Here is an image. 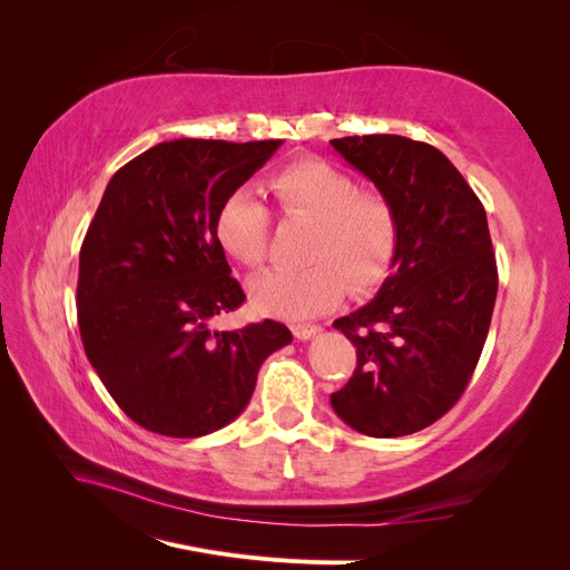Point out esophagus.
Listing matches in <instances>:
<instances>
[{
  "label": "esophagus",
  "instance_id": "obj_1",
  "mask_svg": "<svg viewBox=\"0 0 570 570\" xmlns=\"http://www.w3.org/2000/svg\"><path fill=\"white\" fill-rule=\"evenodd\" d=\"M323 331L321 325H314V323H299V325H292V333H295V337L297 340H312V337H316L318 333Z\"/></svg>",
  "mask_w": 570,
  "mask_h": 570
}]
</instances>
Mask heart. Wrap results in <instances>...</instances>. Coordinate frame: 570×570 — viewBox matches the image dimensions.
Wrapping results in <instances>:
<instances>
[{"instance_id":"1","label":"heart","mask_w":570,"mask_h":570,"mask_svg":"<svg viewBox=\"0 0 570 570\" xmlns=\"http://www.w3.org/2000/svg\"><path fill=\"white\" fill-rule=\"evenodd\" d=\"M271 193L289 218L312 220L302 268H275L252 281L256 312L299 321L335 306L347 283L354 295L381 285L392 268L400 226L392 206L361 195L358 183L321 159H299L271 178ZM271 216L252 187H235L214 216L218 247L245 266L264 264Z\"/></svg>"}]
</instances>
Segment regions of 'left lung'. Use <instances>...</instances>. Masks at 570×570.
<instances>
[{
  "instance_id": "obj_1",
  "label": "left lung",
  "mask_w": 570,
  "mask_h": 570,
  "mask_svg": "<svg viewBox=\"0 0 570 570\" xmlns=\"http://www.w3.org/2000/svg\"><path fill=\"white\" fill-rule=\"evenodd\" d=\"M331 145L377 187L400 226L375 299L333 323L356 347V368L331 404L356 433H419L456 404L488 340L497 299L488 216L433 145L402 135Z\"/></svg>"
}]
</instances>
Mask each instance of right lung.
<instances>
[{"instance_id": "add662e5", "label": "right lung", "mask_w": 570, "mask_h": 570, "mask_svg": "<svg viewBox=\"0 0 570 570\" xmlns=\"http://www.w3.org/2000/svg\"><path fill=\"white\" fill-rule=\"evenodd\" d=\"M283 140L161 142L118 168L80 247L78 325L114 402L166 438H202L249 404L283 323L214 331L245 302L214 216Z\"/></svg>"}]
</instances>
